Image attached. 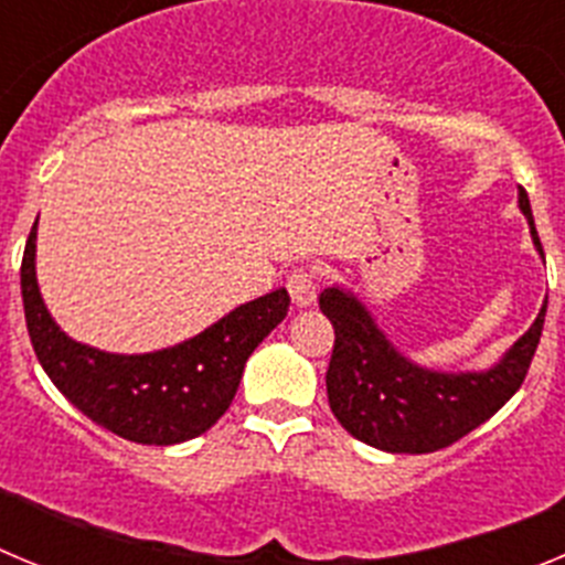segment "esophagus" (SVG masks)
<instances>
[{
  "mask_svg": "<svg viewBox=\"0 0 565 565\" xmlns=\"http://www.w3.org/2000/svg\"><path fill=\"white\" fill-rule=\"evenodd\" d=\"M317 291H319V277L313 268H297V271H291V277H288V294H291L294 306L299 308L313 306Z\"/></svg>",
  "mask_w": 565,
  "mask_h": 565,
  "instance_id": "1",
  "label": "esophagus"
}]
</instances>
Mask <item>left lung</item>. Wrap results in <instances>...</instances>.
<instances>
[{
    "mask_svg": "<svg viewBox=\"0 0 565 565\" xmlns=\"http://www.w3.org/2000/svg\"><path fill=\"white\" fill-rule=\"evenodd\" d=\"M532 239L543 254L526 189H521ZM319 308L333 326L328 364V404L333 416L359 441L384 452H436L456 444L478 424L495 416L529 373L546 319V302L507 356L483 373L424 371L393 348L353 294L326 288Z\"/></svg>",
    "mask_w": 565,
    "mask_h": 565,
    "instance_id": "obj_1",
    "label": "left lung"
}]
</instances>
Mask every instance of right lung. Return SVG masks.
Instances as JSON below:
<instances>
[{"instance_id": "add662e5", "label": "right lung", "mask_w": 565, "mask_h": 565, "mask_svg": "<svg viewBox=\"0 0 565 565\" xmlns=\"http://www.w3.org/2000/svg\"><path fill=\"white\" fill-rule=\"evenodd\" d=\"M30 342L50 382L104 430L135 444H181L228 411L246 359L286 319V288L234 308L203 333L167 351L118 356L73 342L47 313L36 282V223L22 257Z\"/></svg>"}]
</instances>
